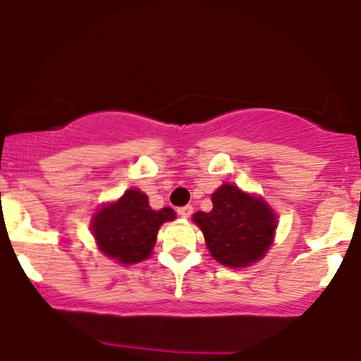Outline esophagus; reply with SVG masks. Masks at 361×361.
<instances>
[{
	"instance_id": "esophagus-1",
	"label": "esophagus",
	"mask_w": 361,
	"mask_h": 361,
	"mask_svg": "<svg viewBox=\"0 0 361 361\" xmlns=\"http://www.w3.org/2000/svg\"><path fill=\"white\" fill-rule=\"evenodd\" d=\"M191 213H193V207H190V204L178 208V214H180L181 218H190Z\"/></svg>"
}]
</instances>
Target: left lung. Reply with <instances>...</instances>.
<instances>
[{"label": "left lung", "mask_w": 361, "mask_h": 361, "mask_svg": "<svg viewBox=\"0 0 361 361\" xmlns=\"http://www.w3.org/2000/svg\"><path fill=\"white\" fill-rule=\"evenodd\" d=\"M212 202V212L193 214L212 257L230 268L262 259L276 230V216L268 203L228 183L214 191Z\"/></svg>", "instance_id": "left-lung-1"}]
</instances>
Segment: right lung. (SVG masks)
I'll list each match as a JSON object with an SVG mask.
<instances>
[{"label": "right lung", "mask_w": 361, "mask_h": 361, "mask_svg": "<svg viewBox=\"0 0 361 361\" xmlns=\"http://www.w3.org/2000/svg\"><path fill=\"white\" fill-rule=\"evenodd\" d=\"M171 208L152 209L148 196L131 188L115 203H106L91 220V231L99 252L121 264L147 259L157 241L159 226L175 220Z\"/></svg>", "instance_id": "1"}]
</instances>
